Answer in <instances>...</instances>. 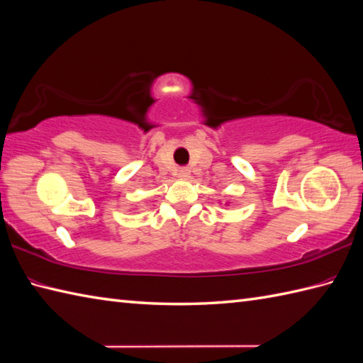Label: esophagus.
<instances>
[{"label": "esophagus", "mask_w": 363, "mask_h": 363, "mask_svg": "<svg viewBox=\"0 0 363 363\" xmlns=\"http://www.w3.org/2000/svg\"><path fill=\"white\" fill-rule=\"evenodd\" d=\"M178 176H179V178H182V179L189 178V176H190V170H189L187 167H182V168H179V170H178Z\"/></svg>", "instance_id": "34e87169"}]
</instances>
